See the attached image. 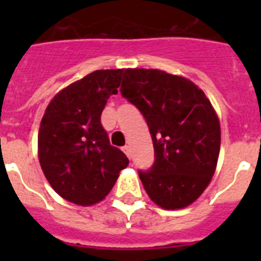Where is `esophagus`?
Returning <instances> with one entry per match:
<instances>
[{"label":"esophagus","mask_w":261,"mask_h":261,"mask_svg":"<svg viewBox=\"0 0 261 261\" xmlns=\"http://www.w3.org/2000/svg\"><path fill=\"white\" fill-rule=\"evenodd\" d=\"M123 150H124V153L126 154V156H129V158H130V147H129L128 145H125V146L123 147Z\"/></svg>","instance_id":"1"}]
</instances>
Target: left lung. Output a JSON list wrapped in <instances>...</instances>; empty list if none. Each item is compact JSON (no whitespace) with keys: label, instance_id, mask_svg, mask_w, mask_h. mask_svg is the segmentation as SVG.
Listing matches in <instances>:
<instances>
[{"label":"left lung","instance_id":"1","mask_svg":"<svg viewBox=\"0 0 261 261\" xmlns=\"http://www.w3.org/2000/svg\"><path fill=\"white\" fill-rule=\"evenodd\" d=\"M120 93L146 120L154 163L138 171L151 200L186 208L211 183L220 155V121L192 81L156 69H125Z\"/></svg>","mask_w":261,"mask_h":261}]
</instances>
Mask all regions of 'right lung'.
I'll use <instances>...</instances> for the list:
<instances>
[{
	"mask_svg": "<svg viewBox=\"0 0 261 261\" xmlns=\"http://www.w3.org/2000/svg\"><path fill=\"white\" fill-rule=\"evenodd\" d=\"M123 69L95 70L61 90L48 105L38 136L39 162L61 197L82 206L102 201L129 163L112 146L100 115L117 94Z\"/></svg>",
	"mask_w": 261,
	"mask_h": 261,
	"instance_id": "1",
	"label": "right lung"
}]
</instances>
